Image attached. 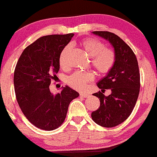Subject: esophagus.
Here are the masks:
<instances>
[{
    "label": "esophagus",
    "mask_w": 157,
    "mask_h": 157,
    "mask_svg": "<svg viewBox=\"0 0 157 157\" xmlns=\"http://www.w3.org/2000/svg\"><path fill=\"white\" fill-rule=\"evenodd\" d=\"M80 96L81 97H83V98H86V97H88L89 96V94L87 93H81Z\"/></svg>",
    "instance_id": "obj_1"
}]
</instances>
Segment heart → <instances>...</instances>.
Segmentation results:
<instances>
[{"instance_id": "b5f03b06", "label": "heart", "mask_w": 157, "mask_h": 157, "mask_svg": "<svg viewBox=\"0 0 157 157\" xmlns=\"http://www.w3.org/2000/svg\"><path fill=\"white\" fill-rule=\"evenodd\" d=\"M81 45L86 53L91 57V65L99 74H107L115 66V52L113 49L106 48L103 42L96 38L89 37L83 40ZM70 50V46H66L59 56V64L63 68H66L68 66L66 58ZM94 76L91 72L76 71L67 78V83L72 88L82 90L86 87L87 83L94 80Z\"/></svg>"}]
</instances>
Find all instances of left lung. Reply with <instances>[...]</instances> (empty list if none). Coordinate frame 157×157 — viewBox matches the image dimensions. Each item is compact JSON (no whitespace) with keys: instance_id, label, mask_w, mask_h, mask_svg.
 <instances>
[{"instance_id":"1","label":"left lung","mask_w":157,"mask_h":157,"mask_svg":"<svg viewBox=\"0 0 157 157\" xmlns=\"http://www.w3.org/2000/svg\"><path fill=\"white\" fill-rule=\"evenodd\" d=\"M93 33L110 42L116 61L107 76L97 83L101 91L111 89V94L106 97L101 91L93 94L99 99L100 106L91 113V118L102 127L113 128L125 121L135 107L141 87L139 68L132 49L118 36L107 31Z\"/></svg>"}]
</instances>
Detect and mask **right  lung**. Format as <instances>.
I'll return each instance as SVG.
<instances>
[{"mask_svg":"<svg viewBox=\"0 0 157 157\" xmlns=\"http://www.w3.org/2000/svg\"><path fill=\"white\" fill-rule=\"evenodd\" d=\"M74 34L40 37L24 49L14 70L13 84L19 107L32 125L52 131L63 123L69 104L79 94L66 86L60 93L50 91L60 69L59 56Z\"/></svg>","mask_w":157,"mask_h":157,"instance_id":"right-lung-1","label":"right lung"}]
</instances>
